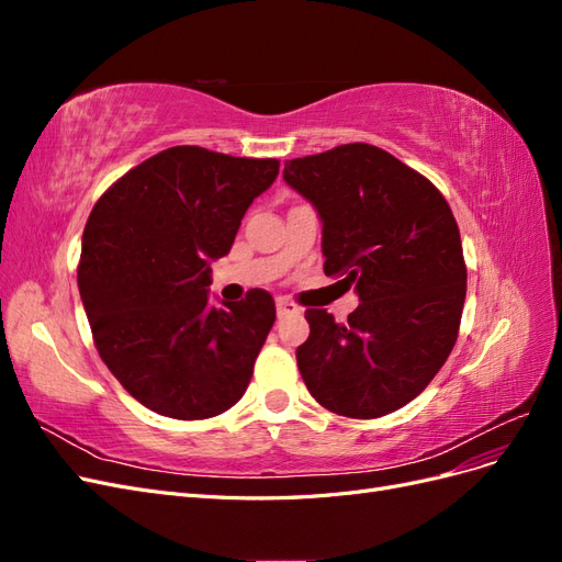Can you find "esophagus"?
<instances>
[{
	"mask_svg": "<svg viewBox=\"0 0 562 562\" xmlns=\"http://www.w3.org/2000/svg\"><path fill=\"white\" fill-rule=\"evenodd\" d=\"M302 310L297 307L295 302H291V300H279L277 302V314H279V318H283V316H295V314H300Z\"/></svg>",
	"mask_w": 562,
	"mask_h": 562,
	"instance_id": "obj_1",
	"label": "esophagus"
}]
</instances>
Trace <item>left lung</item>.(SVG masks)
Here are the masks:
<instances>
[{"label":"left lung","instance_id":"1","mask_svg":"<svg viewBox=\"0 0 562 562\" xmlns=\"http://www.w3.org/2000/svg\"><path fill=\"white\" fill-rule=\"evenodd\" d=\"M283 180L321 217L323 271L361 300L347 323L307 310L300 375L330 413H394L427 389L457 342L467 265L448 201L366 143L285 161Z\"/></svg>","mask_w":562,"mask_h":562}]
</instances>
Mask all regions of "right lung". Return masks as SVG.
Here are the masks:
<instances>
[{
	"instance_id": "add662e5",
	"label": "right lung",
	"mask_w": 562,
	"mask_h": 562,
	"mask_svg": "<svg viewBox=\"0 0 562 562\" xmlns=\"http://www.w3.org/2000/svg\"><path fill=\"white\" fill-rule=\"evenodd\" d=\"M277 176V159L180 145L131 168L93 206L79 295L100 359L149 411L206 419L244 396L277 307L260 288L213 304L211 262Z\"/></svg>"
}]
</instances>
